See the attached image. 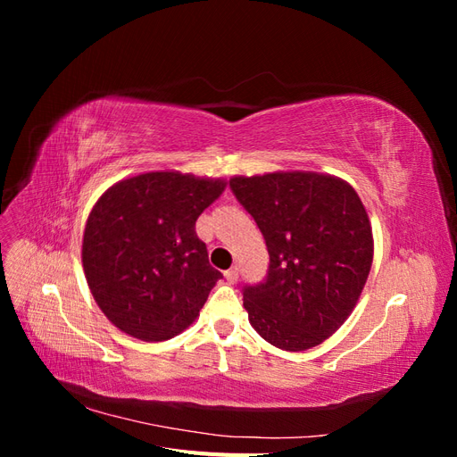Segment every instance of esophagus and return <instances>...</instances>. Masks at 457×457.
<instances>
[{
    "label": "esophagus",
    "mask_w": 457,
    "mask_h": 457,
    "mask_svg": "<svg viewBox=\"0 0 457 457\" xmlns=\"http://www.w3.org/2000/svg\"><path fill=\"white\" fill-rule=\"evenodd\" d=\"M225 278H227L228 284H237V282H238V269H237V267L228 269V270L225 272Z\"/></svg>",
    "instance_id": "1"
}]
</instances>
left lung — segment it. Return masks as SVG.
<instances>
[{
	"mask_svg": "<svg viewBox=\"0 0 457 457\" xmlns=\"http://www.w3.org/2000/svg\"><path fill=\"white\" fill-rule=\"evenodd\" d=\"M230 190L270 257L265 280L242 289L252 326L278 349L316 347L347 320L371 269L361 198L341 179L307 171L234 177Z\"/></svg>",
	"mask_w": 457,
	"mask_h": 457,
	"instance_id": "obj_1",
	"label": "left lung"
}]
</instances>
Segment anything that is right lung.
Segmentation results:
<instances>
[{
	"mask_svg": "<svg viewBox=\"0 0 457 457\" xmlns=\"http://www.w3.org/2000/svg\"><path fill=\"white\" fill-rule=\"evenodd\" d=\"M223 190L220 179L154 171L116 183L95 204L81 259L96 305L116 328L165 341L196 320L223 278L196 219Z\"/></svg>",
	"mask_w": 457,
	"mask_h": 457,
	"instance_id": "obj_1",
	"label": "right lung"
}]
</instances>
